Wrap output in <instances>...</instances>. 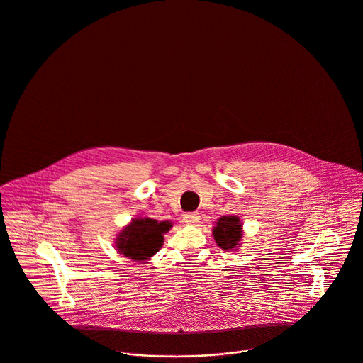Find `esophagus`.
<instances>
[{"instance_id": "34e87169", "label": "esophagus", "mask_w": 363, "mask_h": 363, "mask_svg": "<svg viewBox=\"0 0 363 363\" xmlns=\"http://www.w3.org/2000/svg\"><path fill=\"white\" fill-rule=\"evenodd\" d=\"M183 220L187 223V224H195L201 220V216L198 212H190V213H186L183 215Z\"/></svg>"}]
</instances>
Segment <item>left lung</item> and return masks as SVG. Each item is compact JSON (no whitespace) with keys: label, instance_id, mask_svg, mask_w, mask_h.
Instances as JSON below:
<instances>
[{"label":"left lung","instance_id":"1","mask_svg":"<svg viewBox=\"0 0 363 363\" xmlns=\"http://www.w3.org/2000/svg\"><path fill=\"white\" fill-rule=\"evenodd\" d=\"M216 243L224 250H233L240 245L242 238V225L235 216H223L218 220L213 228Z\"/></svg>","mask_w":363,"mask_h":363}]
</instances>
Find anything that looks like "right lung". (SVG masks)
<instances>
[{
	"label": "right lung",
	"mask_w": 363,
	"mask_h": 363,
	"mask_svg": "<svg viewBox=\"0 0 363 363\" xmlns=\"http://www.w3.org/2000/svg\"><path fill=\"white\" fill-rule=\"evenodd\" d=\"M170 227L169 221L136 218L122 230L117 240V249L132 260L145 262L161 249L164 234Z\"/></svg>",
	"instance_id": "add662e5"
}]
</instances>
